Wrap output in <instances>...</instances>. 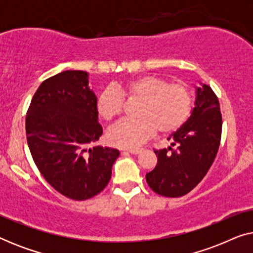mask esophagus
Masks as SVG:
<instances>
[{
  "label": "esophagus",
  "mask_w": 253,
  "mask_h": 253,
  "mask_svg": "<svg viewBox=\"0 0 253 253\" xmlns=\"http://www.w3.org/2000/svg\"><path fill=\"white\" fill-rule=\"evenodd\" d=\"M126 151L131 154H138L141 150H140V148H130V150H126Z\"/></svg>",
  "instance_id": "1"
}]
</instances>
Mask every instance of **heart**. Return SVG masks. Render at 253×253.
I'll list each match as a JSON object with an SVG mask.
<instances>
[{
	"instance_id": "b5f03b06",
	"label": "heart",
	"mask_w": 253,
	"mask_h": 253,
	"mask_svg": "<svg viewBox=\"0 0 253 253\" xmlns=\"http://www.w3.org/2000/svg\"><path fill=\"white\" fill-rule=\"evenodd\" d=\"M123 99L138 106L132 113L136 119L122 121L107 133L108 143L121 148L137 147L155 131L175 132L189 120L193 107L192 92L184 83L144 75L124 83L120 92L113 87L103 89L96 101L99 116L106 122L115 120L123 112Z\"/></svg>"
}]
</instances>
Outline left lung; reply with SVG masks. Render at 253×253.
Wrapping results in <instances>:
<instances>
[{"label": "left lung", "mask_w": 253, "mask_h": 253, "mask_svg": "<svg viewBox=\"0 0 253 253\" xmlns=\"http://www.w3.org/2000/svg\"><path fill=\"white\" fill-rule=\"evenodd\" d=\"M222 115L219 99L209 85L197 88L196 107L181 129L171 134V146L155 150L158 164L146 174L150 188L164 197H182L205 177L219 151Z\"/></svg>", "instance_id": "left-lung-1"}]
</instances>
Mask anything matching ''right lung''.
I'll list each match as a JSON object with an SVG mask.
<instances>
[{
  "mask_svg": "<svg viewBox=\"0 0 253 253\" xmlns=\"http://www.w3.org/2000/svg\"><path fill=\"white\" fill-rule=\"evenodd\" d=\"M25 126L34 164L57 192L86 200L106 188L120 152L94 146L102 126L87 72L63 71L41 83L27 109Z\"/></svg>",
  "mask_w": 253,
  "mask_h": 253,
  "instance_id": "right-lung-1",
  "label": "right lung"
}]
</instances>
